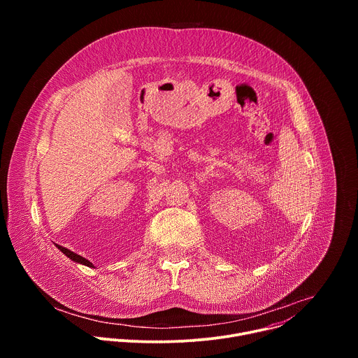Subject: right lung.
I'll use <instances>...</instances> for the list:
<instances>
[{
    "label": "right lung",
    "mask_w": 358,
    "mask_h": 358,
    "mask_svg": "<svg viewBox=\"0 0 358 358\" xmlns=\"http://www.w3.org/2000/svg\"><path fill=\"white\" fill-rule=\"evenodd\" d=\"M55 245H57V248H58L64 255H66V257H68L71 261H73V262H76V264H80V265H85V266H87V268H94V265H93L90 261H87L86 258L80 257V255H78V253H75V252L69 250L68 248H64V246H61V245H58V243H55Z\"/></svg>",
    "instance_id": "1"
}]
</instances>
